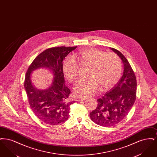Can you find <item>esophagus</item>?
Returning <instances> with one entry per match:
<instances>
[{"instance_id":"1","label":"esophagus","mask_w":157,"mask_h":157,"mask_svg":"<svg viewBox=\"0 0 157 157\" xmlns=\"http://www.w3.org/2000/svg\"><path fill=\"white\" fill-rule=\"evenodd\" d=\"M86 98H78V99H77V101H78V102H80V101H84V100H86Z\"/></svg>"}]
</instances>
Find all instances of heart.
I'll list each match as a JSON object with an SVG mask.
<instances>
[{"label":"heart","mask_w":157,"mask_h":157,"mask_svg":"<svg viewBox=\"0 0 157 157\" xmlns=\"http://www.w3.org/2000/svg\"><path fill=\"white\" fill-rule=\"evenodd\" d=\"M79 65L89 67L86 81H79L74 88L77 97H87L95 95L101 87L109 90L119 81L122 65L118 56L111 52L105 53L95 48L81 51L74 55ZM62 72L69 83H74L78 75V67L74 60L66 59L62 65Z\"/></svg>","instance_id":"b5f03b06"}]
</instances>
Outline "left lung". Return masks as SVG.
Segmentation results:
<instances>
[{"mask_svg":"<svg viewBox=\"0 0 157 157\" xmlns=\"http://www.w3.org/2000/svg\"><path fill=\"white\" fill-rule=\"evenodd\" d=\"M111 49L122 61L123 75L111 90L98 99L97 108L90 113L93 122L105 127H112L127 117L134 105L136 93V76L129 62L119 51Z\"/></svg>","mask_w":157,"mask_h":157,"instance_id":"1","label":"left lung"}]
</instances>
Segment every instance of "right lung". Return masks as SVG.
I'll return each instance as SVG.
<instances>
[{
	"label": "right lung",
	"instance_id": "right-lung-1",
	"mask_svg": "<svg viewBox=\"0 0 157 157\" xmlns=\"http://www.w3.org/2000/svg\"><path fill=\"white\" fill-rule=\"evenodd\" d=\"M76 48L60 46L46 49L33 60L26 74L24 87L30 109L39 120L47 124L58 125L69 118L70 106L74 102L67 101L71 90L65 85L62 62ZM40 67L49 69L54 77L52 85L45 90L36 89L30 79L31 72Z\"/></svg>",
	"mask_w": 157,
	"mask_h": 157
}]
</instances>
